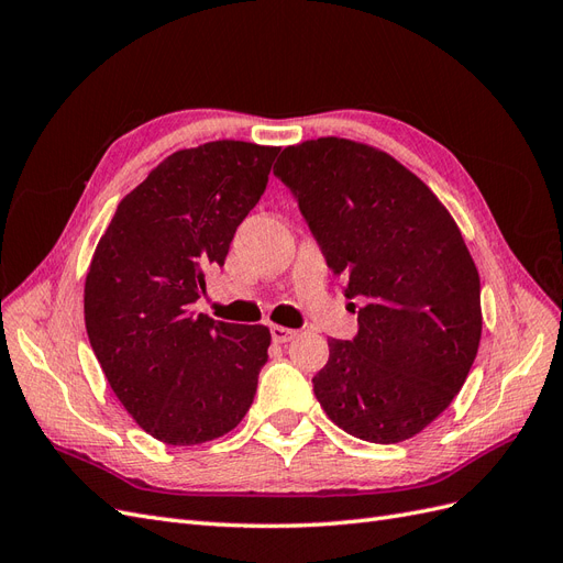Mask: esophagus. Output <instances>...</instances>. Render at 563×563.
<instances>
[{"instance_id":"1","label":"esophagus","mask_w":563,"mask_h":563,"mask_svg":"<svg viewBox=\"0 0 563 563\" xmlns=\"http://www.w3.org/2000/svg\"><path fill=\"white\" fill-rule=\"evenodd\" d=\"M269 333H272V340H275V343H291V340L298 335V331H294V329H286V327H269Z\"/></svg>"}]
</instances>
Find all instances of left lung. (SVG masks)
I'll use <instances>...</instances> for the list:
<instances>
[{
    "label": "left lung",
    "instance_id": "8db88e82",
    "mask_svg": "<svg viewBox=\"0 0 563 563\" xmlns=\"http://www.w3.org/2000/svg\"><path fill=\"white\" fill-rule=\"evenodd\" d=\"M294 192L327 265L362 298L360 331L329 340L312 378L327 416L371 444H399L444 413L482 340V284L444 203L395 157L347 139L284 147Z\"/></svg>",
    "mask_w": 563,
    "mask_h": 563
}]
</instances>
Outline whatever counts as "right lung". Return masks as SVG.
Here are the masks:
<instances>
[{
  "label": "right lung",
  "instance_id": "1",
  "mask_svg": "<svg viewBox=\"0 0 563 563\" xmlns=\"http://www.w3.org/2000/svg\"><path fill=\"white\" fill-rule=\"evenodd\" d=\"M279 147L178 150L119 201L84 284L96 360L133 420L172 446L228 434L253 404L269 329L195 317L203 272L265 192Z\"/></svg>",
  "mask_w": 563,
  "mask_h": 563
}]
</instances>
